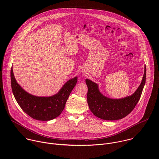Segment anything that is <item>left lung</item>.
I'll return each mask as SVG.
<instances>
[{"mask_svg":"<svg viewBox=\"0 0 159 159\" xmlns=\"http://www.w3.org/2000/svg\"><path fill=\"white\" fill-rule=\"evenodd\" d=\"M144 68L143 76L137 89L133 94L120 99H112L104 96L100 92L98 84L86 79L87 103L93 114L102 120L110 121L121 120L128 115L138 103L145 84V65Z\"/></svg>","mask_w":159,"mask_h":159,"instance_id":"left-lung-1","label":"left lung"}]
</instances>
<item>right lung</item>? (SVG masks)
Returning <instances> with one entry per match:
<instances>
[{
    "mask_svg": "<svg viewBox=\"0 0 159 159\" xmlns=\"http://www.w3.org/2000/svg\"><path fill=\"white\" fill-rule=\"evenodd\" d=\"M11 82L12 93L20 108L34 120L49 121L58 117L64 109L69 95L76 85L77 77L66 81L57 94L47 97L32 95L22 89L15 79L12 67Z\"/></svg>",
    "mask_w": 159,
    "mask_h": 159,
    "instance_id": "obj_1",
    "label": "right lung"
}]
</instances>
